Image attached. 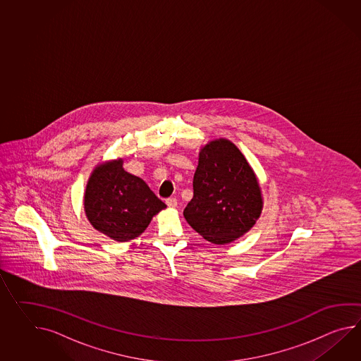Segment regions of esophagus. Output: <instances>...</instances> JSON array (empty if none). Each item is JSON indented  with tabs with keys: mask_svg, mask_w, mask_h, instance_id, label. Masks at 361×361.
Masks as SVG:
<instances>
[{
	"mask_svg": "<svg viewBox=\"0 0 361 361\" xmlns=\"http://www.w3.org/2000/svg\"><path fill=\"white\" fill-rule=\"evenodd\" d=\"M166 203H167V206L169 209H175V207H177L176 198H168V200H166Z\"/></svg>",
	"mask_w": 361,
	"mask_h": 361,
	"instance_id": "34e87169",
	"label": "esophagus"
}]
</instances>
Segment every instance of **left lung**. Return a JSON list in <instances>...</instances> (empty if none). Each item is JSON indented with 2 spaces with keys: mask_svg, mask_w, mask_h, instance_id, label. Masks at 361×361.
<instances>
[{
  "mask_svg": "<svg viewBox=\"0 0 361 361\" xmlns=\"http://www.w3.org/2000/svg\"><path fill=\"white\" fill-rule=\"evenodd\" d=\"M193 190L185 219L204 240L218 245L244 236L264 209L253 168L238 146L226 138L209 142L200 151Z\"/></svg>",
  "mask_w": 361,
  "mask_h": 361,
  "instance_id": "8db88e82",
  "label": "left lung"
}]
</instances>
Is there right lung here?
Returning <instances> with one entry per match:
<instances>
[{
  "mask_svg": "<svg viewBox=\"0 0 361 361\" xmlns=\"http://www.w3.org/2000/svg\"><path fill=\"white\" fill-rule=\"evenodd\" d=\"M121 158L97 164L88 177L83 206L94 228L125 243L138 238L151 219L166 209L149 185L126 172Z\"/></svg>",
  "mask_w": 361,
  "mask_h": 361,
  "instance_id": "1",
  "label": "right lung"
}]
</instances>
